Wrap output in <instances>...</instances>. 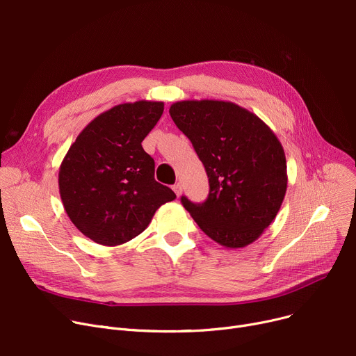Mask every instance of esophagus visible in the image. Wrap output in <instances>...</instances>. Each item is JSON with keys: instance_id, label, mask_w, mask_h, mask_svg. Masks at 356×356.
<instances>
[{"instance_id": "34e87169", "label": "esophagus", "mask_w": 356, "mask_h": 356, "mask_svg": "<svg viewBox=\"0 0 356 356\" xmlns=\"http://www.w3.org/2000/svg\"><path fill=\"white\" fill-rule=\"evenodd\" d=\"M173 191H175V193L177 195V197L181 195V191H183V188H181V184L180 183H176L175 186H173Z\"/></svg>"}]
</instances>
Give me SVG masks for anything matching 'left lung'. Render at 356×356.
Listing matches in <instances>:
<instances>
[{"mask_svg":"<svg viewBox=\"0 0 356 356\" xmlns=\"http://www.w3.org/2000/svg\"><path fill=\"white\" fill-rule=\"evenodd\" d=\"M209 177L206 202L181 196L193 220L219 245L245 248L273 222L288 187L286 157L260 118L232 102L183 100L169 110Z\"/></svg>","mask_w":356,"mask_h":356,"instance_id":"left-lung-1","label":"left lung"}]
</instances>
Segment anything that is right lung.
I'll list each match as a JSON object with an SVG mask.
<instances>
[{"label": "right lung", "instance_id": "obj_1", "mask_svg": "<svg viewBox=\"0 0 356 356\" xmlns=\"http://www.w3.org/2000/svg\"><path fill=\"white\" fill-rule=\"evenodd\" d=\"M164 110L138 100L91 120L64 156L58 188L70 220L103 246L126 243L143 232L156 210L176 199L154 180V160L141 147Z\"/></svg>", "mask_w": 356, "mask_h": 356}]
</instances>
